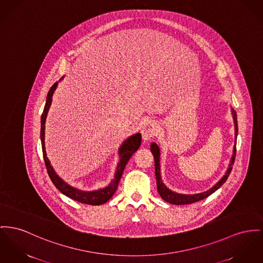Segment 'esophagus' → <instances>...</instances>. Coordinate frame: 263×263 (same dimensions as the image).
Returning <instances> with one entry per match:
<instances>
[{"instance_id": "34e87169", "label": "esophagus", "mask_w": 263, "mask_h": 263, "mask_svg": "<svg viewBox=\"0 0 263 263\" xmlns=\"http://www.w3.org/2000/svg\"><path fill=\"white\" fill-rule=\"evenodd\" d=\"M157 130H158L157 123H155L154 121L145 122L141 127L142 139L144 140H151L152 138L155 137V135L157 134Z\"/></svg>"}]
</instances>
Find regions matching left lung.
<instances>
[{"label":"left lung","instance_id":"8db88e82","mask_svg":"<svg viewBox=\"0 0 263 263\" xmlns=\"http://www.w3.org/2000/svg\"><path fill=\"white\" fill-rule=\"evenodd\" d=\"M232 115H233V120H234V126H235V144L233 148V155L230 160V164L228 166V171L223 177L213 186L211 187L210 191L204 192V193H198V194H193V195H184V194H179V193H173L170 191L161 181L160 178V167H159V147L156 142H153L151 145V151L154 155L155 158V168H156V177H157V185H158V192L161 198L172 204H176V205H182V204H191L193 202L199 201L201 199L206 198L210 196V194L217 191L228 179V176L231 173L232 170V164L234 163L235 160V155H236V138H237V132H238V126H237V117L236 112L232 109Z\"/></svg>","mask_w":263,"mask_h":263}]
</instances>
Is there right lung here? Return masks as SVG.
<instances>
[{"label": "right lung", "instance_id": "add662e5", "mask_svg": "<svg viewBox=\"0 0 263 263\" xmlns=\"http://www.w3.org/2000/svg\"><path fill=\"white\" fill-rule=\"evenodd\" d=\"M57 86H58V82H55L50 88V90L48 92V96H47V101H46V105L44 107V111H43L42 118H41V141H42L43 156H44L48 174H49L51 180L53 181L54 186L61 193L69 196L71 199L77 200V201L82 202V203H85V204H89V205L104 204L114 195V193H116V191L118 190L120 179L122 177L123 170H124L127 161L129 160V158H132V156L139 149V147L140 146L141 135L137 134L135 136H132L130 138H128L127 140H125L123 142V145L120 147L119 155H120L121 159H120V162H119L118 167H117L115 179L106 187L103 189V190L95 191V192H82L80 190H77V189L70 186L68 183H66L62 178H60L54 173L49 158H47L46 148H45V123H46V118H47L48 110L50 108V105L52 104V97H53V91L57 88Z\"/></svg>", "mask_w": 263, "mask_h": 263}]
</instances>
